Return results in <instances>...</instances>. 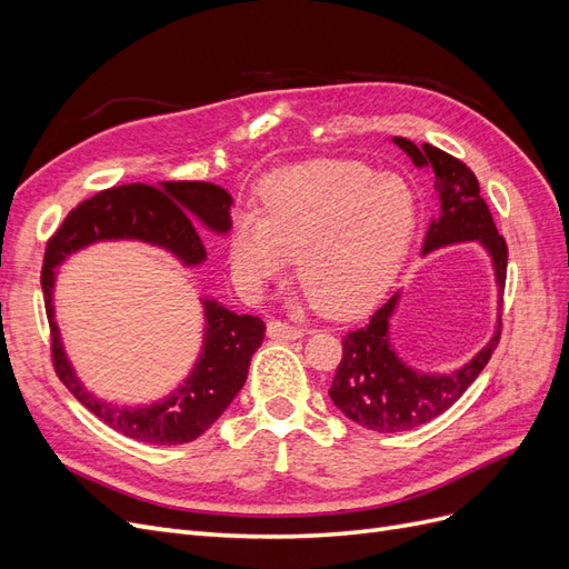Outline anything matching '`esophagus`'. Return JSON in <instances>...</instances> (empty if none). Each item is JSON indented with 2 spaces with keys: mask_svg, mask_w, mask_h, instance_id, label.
I'll use <instances>...</instances> for the list:
<instances>
[{
  "mask_svg": "<svg viewBox=\"0 0 569 569\" xmlns=\"http://www.w3.org/2000/svg\"><path fill=\"white\" fill-rule=\"evenodd\" d=\"M303 335L301 327L297 325H289L284 320H270L268 322V337L270 339H278V341H295Z\"/></svg>",
  "mask_w": 569,
  "mask_h": 569,
  "instance_id": "34e87169",
  "label": "esophagus"
}]
</instances>
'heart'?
Instances as JSON below:
<instances>
[{
	"mask_svg": "<svg viewBox=\"0 0 569 569\" xmlns=\"http://www.w3.org/2000/svg\"><path fill=\"white\" fill-rule=\"evenodd\" d=\"M418 197L396 173L358 161L318 159L272 170L258 209L237 211L230 261L261 291L297 253V280L325 311H353L380 291L410 244Z\"/></svg>",
	"mask_w": 569,
	"mask_h": 569,
	"instance_id": "1",
	"label": "heart"
}]
</instances>
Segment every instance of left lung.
Returning <instances> with one entry per match:
<instances>
[{
	"label": "left lung",
	"instance_id": "left-lung-1",
	"mask_svg": "<svg viewBox=\"0 0 569 569\" xmlns=\"http://www.w3.org/2000/svg\"><path fill=\"white\" fill-rule=\"evenodd\" d=\"M393 144L403 149L418 168H429L435 173L439 213L425 234L422 253L462 242H479L491 256L498 311H501L508 247L493 226L487 201L479 197L475 173L451 153L432 144H422L418 149L406 137H393ZM399 299L401 295L396 291L366 325L343 337V353L330 387V399L343 416L382 435L406 432V429L420 427L449 410L485 370L498 347V339H501V313H498L493 337L485 349L472 356V360L451 372H420L403 363L389 339V322Z\"/></svg>",
	"mask_w": 569,
	"mask_h": 569
}]
</instances>
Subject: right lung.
Instances as JSON below:
<instances>
[{
  "label": "right lung",
  "instance_id": "right-lung-1",
  "mask_svg": "<svg viewBox=\"0 0 569 569\" xmlns=\"http://www.w3.org/2000/svg\"><path fill=\"white\" fill-rule=\"evenodd\" d=\"M232 197L211 182L123 184L82 201L66 216L63 226L47 242L42 291L51 327V358L59 380L90 412L130 439L176 446L201 437L244 387L249 363L263 343L266 325L256 316H237L213 299L203 303V343L187 380L166 399L151 406H116L84 389L63 351L54 320V282L59 266L73 251L111 239H137L173 253L184 268L206 261V247L197 226L228 234Z\"/></svg>",
  "mask_w": 569,
  "mask_h": 569
}]
</instances>
